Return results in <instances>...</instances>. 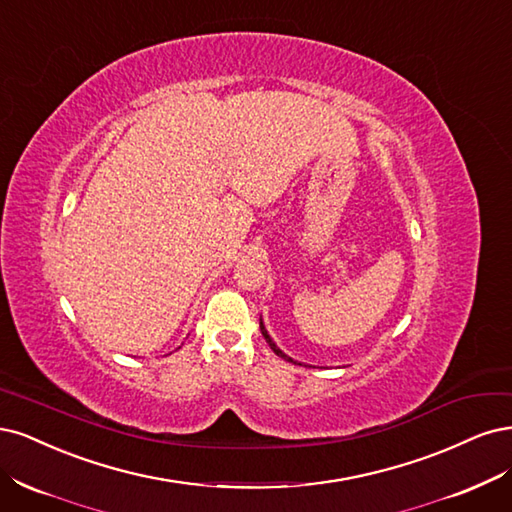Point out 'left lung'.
Segmentation results:
<instances>
[{
    "mask_svg": "<svg viewBox=\"0 0 512 512\" xmlns=\"http://www.w3.org/2000/svg\"><path fill=\"white\" fill-rule=\"evenodd\" d=\"M259 327H261V334H263V338H266V342L270 344V349H272V351H274V353H276L278 357H283V359H287V361H293V359H291L289 355H285L283 351H280V349H278V346H276V342H274V340L270 338V334H268V329H266V325H263V321H261V319H259ZM293 364H298V361H293ZM298 366H302V364H298Z\"/></svg>",
    "mask_w": 512,
    "mask_h": 512,
    "instance_id": "1",
    "label": "left lung"
}]
</instances>
